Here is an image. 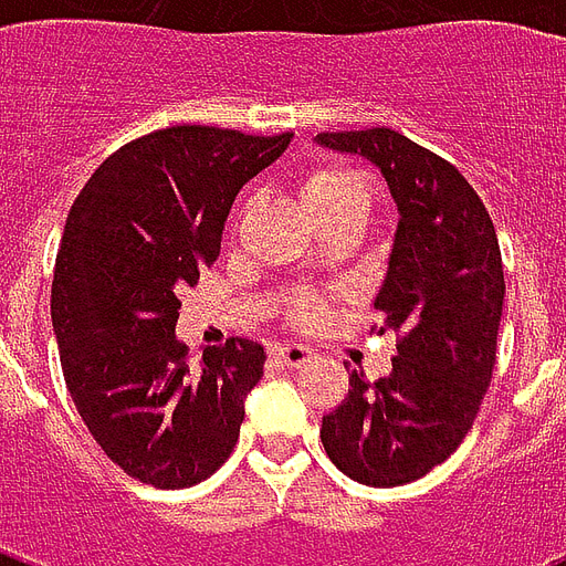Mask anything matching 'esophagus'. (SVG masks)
<instances>
[{
	"label": "esophagus",
	"mask_w": 566,
	"mask_h": 566,
	"mask_svg": "<svg viewBox=\"0 0 566 566\" xmlns=\"http://www.w3.org/2000/svg\"><path fill=\"white\" fill-rule=\"evenodd\" d=\"M273 355L282 364H287V367H302V364L308 361L314 353H311V349H305L302 344H279L273 349Z\"/></svg>",
	"instance_id": "esophagus-1"
}]
</instances>
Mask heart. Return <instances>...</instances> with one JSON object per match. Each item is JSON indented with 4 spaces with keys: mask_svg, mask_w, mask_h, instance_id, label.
Wrapping results in <instances>:
<instances>
[{
    "mask_svg": "<svg viewBox=\"0 0 566 566\" xmlns=\"http://www.w3.org/2000/svg\"><path fill=\"white\" fill-rule=\"evenodd\" d=\"M300 193L305 208L317 222L335 217V213L358 211V208L370 211L373 202L370 181L349 164H319L302 176ZM293 317L300 323H311V319L319 317V305L314 300H300Z\"/></svg>",
    "mask_w": 566,
    "mask_h": 566,
    "instance_id": "1",
    "label": "heart"
}]
</instances>
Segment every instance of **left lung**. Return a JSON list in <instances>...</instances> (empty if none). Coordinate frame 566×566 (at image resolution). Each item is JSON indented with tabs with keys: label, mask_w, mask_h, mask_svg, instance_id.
Listing matches in <instances>:
<instances>
[{
	"label": "left lung",
	"mask_w": 566,
	"mask_h": 566,
	"mask_svg": "<svg viewBox=\"0 0 566 566\" xmlns=\"http://www.w3.org/2000/svg\"><path fill=\"white\" fill-rule=\"evenodd\" d=\"M317 144L373 161L399 226L376 296L381 335H396L394 373L367 381L323 417L332 464L373 488H399L447 461L473 429L496 364L505 275L496 229L470 181L394 128L323 132Z\"/></svg>",
	"instance_id": "left-lung-1"
}]
</instances>
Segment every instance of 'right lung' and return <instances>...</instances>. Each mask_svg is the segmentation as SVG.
<instances>
[{"instance_id": "right-lung-1", "label": "right lung", "mask_w": 566, "mask_h": 566, "mask_svg": "<svg viewBox=\"0 0 566 566\" xmlns=\"http://www.w3.org/2000/svg\"><path fill=\"white\" fill-rule=\"evenodd\" d=\"M291 137L161 128L105 158L66 213L52 279L61 370L93 440L137 482L199 484L238 443L264 346L229 337L190 367L179 291L217 261L234 196Z\"/></svg>"}]
</instances>
